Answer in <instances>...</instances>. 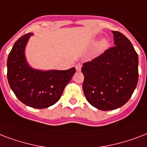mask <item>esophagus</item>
<instances>
[{
	"label": "esophagus",
	"instance_id": "obj_1",
	"mask_svg": "<svg viewBox=\"0 0 147 147\" xmlns=\"http://www.w3.org/2000/svg\"><path fill=\"white\" fill-rule=\"evenodd\" d=\"M81 67H82V65L80 64V63H77V65H76V70H77V71H80L81 70Z\"/></svg>",
	"mask_w": 147,
	"mask_h": 147
}]
</instances>
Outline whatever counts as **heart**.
<instances>
[{
  "label": "heart",
  "mask_w": 147,
  "mask_h": 147,
  "mask_svg": "<svg viewBox=\"0 0 147 147\" xmlns=\"http://www.w3.org/2000/svg\"><path fill=\"white\" fill-rule=\"evenodd\" d=\"M95 42H96V39L95 38L92 40V43L93 44L95 43ZM109 46H110V42H109V40L107 38H103L100 41L97 42V44L95 45V47H94V51H93V54L95 57H97V56L103 54L107 50Z\"/></svg>",
  "instance_id": "obj_1"
}]
</instances>
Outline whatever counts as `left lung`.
<instances>
[{
    "label": "left lung",
    "mask_w": 147,
    "mask_h": 147,
    "mask_svg": "<svg viewBox=\"0 0 147 147\" xmlns=\"http://www.w3.org/2000/svg\"><path fill=\"white\" fill-rule=\"evenodd\" d=\"M115 47L84 63L83 90L86 100L100 110H112L127 103L138 82V55L131 42L112 30Z\"/></svg>",
    "instance_id": "left-lung-1"
}]
</instances>
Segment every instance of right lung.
I'll list each match as a JSON object with an SVG mask.
<instances>
[{
  "mask_svg": "<svg viewBox=\"0 0 147 147\" xmlns=\"http://www.w3.org/2000/svg\"><path fill=\"white\" fill-rule=\"evenodd\" d=\"M33 33H28L14 43L7 58V80L11 90L23 103L44 109L57 102L67 84L76 72L69 70H38L27 62L25 49Z\"/></svg>",
  "mask_w": 147,
  "mask_h": 147,
  "instance_id": "right-lung-1",
  "label": "right lung"
}]
</instances>
